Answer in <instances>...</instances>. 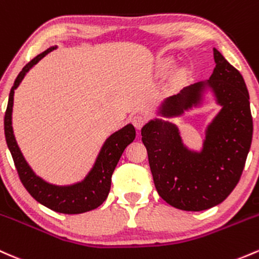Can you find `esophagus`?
<instances>
[{"mask_svg": "<svg viewBox=\"0 0 259 259\" xmlns=\"http://www.w3.org/2000/svg\"><path fill=\"white\" fill-rule=\"evenodd\" d=\"M132 121H133V124H134V126L136 127V129L140 130L146 120H145V118L143 115H135V116H133Z\"/></svg>", "mask_w": 259, "mask_h": 259, "instance_id": "obj_1", "label": "esophagus"}]
</instances>
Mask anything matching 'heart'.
<instances>
[{
	"mask_svg": "<svg viewBox=\"0 0 259 259\" xmlns=\"http://www.w3.org/2000/svg\"><path fill=\"white\" fill-rule=\"evenodd\" d=\"M172 62H173V60H172L171 58H169V59H166V60H164L163 62H162V64H163L164 66H169V65H171Z\"/></svg>",
	"mask_w": 259,
	"mask_h": 259,
	"instance_id": "1",
	"label": "heart"
}]
</instances>
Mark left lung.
<instances>
[{
  "label": "left lung",
  "instance_id": "1",
  "mask_svg": "<svg viewBox=\"0 0 259 259\" xmlns=\"http://www.w3.org/2000/svg\"><path fill=\"white\" fill-rule=\"evenodd\" d=\"M215 67L206 81L164 98L141 129L156 189L169 205L201 211L223 203L240 181L252 143L249 95L242 75L214 48ZM211 98L221 110L209 122L200 150L184 144L164 117L181 116Z\"/></svg>",
  "mask_w": 259,
  "mask_h": 259
}]
</instances>
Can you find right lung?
Here are the masks:
<instances>
[{
    "label": "right lung",
    "instance_id": "1",
    "mask_svg": "<svg viewBox=\"0 0 259 259\" xmlns=\"http://www.w3.org/2000/svg\"><path fill=\"white\" fill-rule=\"evenodd\" d=\"M56 48H58L56 45L50 47L49 49L36 55L32 61L25 65L19 75L17 76L16 81L11 88L7 109H6L5 136L19 178H21L25 189L29 192V194L36 201L56 212L81 214V212L98 208L106 200L110 190L112 175L118 164L119 158L124 152L125 147L134 141L136 133L133 124L129 123L108 136L99 150L92 168L88 171L83 180L76 182V183L58 186V184L49 183V182L42 180L33 171L19 149L13 133L12 113L14 91L18 88L29 70H32L45 55H48L50 51L55 50Z\"/></svg>",
    "mask_w": 259,
    "mask_h": 259
}]
</instances>
